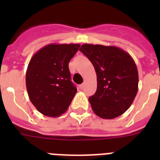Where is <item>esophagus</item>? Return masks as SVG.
<instances>
[{
	"instance_id": "1",
	"label": "esophagus",
	"mask_w": 160,
	"mask_h": 160,
	"mask_svg": "<svg viewBox=\"0 0 160 160\" xmlns=\"http://www.w3.org/2000/svg\"><path fill=\"white\" fill-rule=\"evenodd\" d=\"M79 87H80V89H81V90L84 89V87H85V84H84V83H82V84L80 85V86H79Z\"/></svg>"
}]
</instances>
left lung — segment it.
<instances>
[{
	"instance_id": "left-lung-1",
	"label": "left lung",
	"mask_w": 160,
	"mask_h": 160,
	"mask_svg": "<svg viewBox=\"0 0 160 160\" xmlns=\"http://www.w3.org/2000/svg\"><path fill=\"white\" fill-rule=\"evenodd\" d=\"M79 50L91 62L97 74V90L89 98L94 114L105 119L122 115L138 92L135 61L116 46L83 44Z\"/></svg>"
}]
</instances>
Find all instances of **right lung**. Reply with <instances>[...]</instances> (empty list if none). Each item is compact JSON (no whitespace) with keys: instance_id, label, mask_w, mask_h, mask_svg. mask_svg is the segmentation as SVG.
<instances>
[{"instance_id":"right-lung-1","label":"right lung","mask_w":160,"mask_h":160,"mask_svg":"<svg viewBox=\"0 0 160 160\" xmlns=\"http://www.w3.org/2000/svg\"><path fill=\"white\" fill-rule=\"evenodd\" d=\"M79 47V44H49L31 58L25 75L28 95L44 115L62 114L77 93L68 66Z\"/></svg>"}]
</instances>
